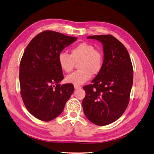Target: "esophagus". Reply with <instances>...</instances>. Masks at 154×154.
<instances>
[{
    "label": "esophagus",
    "instance_id": "1",
    "mask_svg": "<svg viewBox=\"0 0 154 154\" xmlns=\"http://www.w3.org/2000/svg\"><path fill=\"white\" fill-rule=\"evenodd\" d=\"M74 88H75V89H81V86H77V85H74Z\"/></svg>",
    "mask_w": 154,
    "mask_h": 154
}]
</instances>
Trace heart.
Wrapping results in <instances>:
<instances>
[{
  "mask_svg": "<svg viewBox=\"0 0 154 154\" xmlns=\"http://www.w3.org/2000/svg\"><path fill=\"white\" fill-rule=\"evenodd\" d=\"M58 61L61 69L69 73L79 63L80 70L75 71L66 77V82L74 85H81L89 81L91 74L97 75L103 65V55L101 51L96 49L93 45L82 42L70 50V54L60 53Z\"/></svg>",
  "mask_w": 154,
  "mask_h": 154,
  "instance_id": "b5f03b06",
  "label": "heart"
}]
</instances>
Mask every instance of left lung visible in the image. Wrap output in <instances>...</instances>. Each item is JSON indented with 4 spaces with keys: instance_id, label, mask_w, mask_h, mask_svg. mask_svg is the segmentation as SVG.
Here are the masks:
<instances>
[{
    "instance_id": "1",
    "label": "left lung",
    "mask_w": 154,
    "mask_h": 154,
    "mask_svg": "<svg viewBox=\"0 0 154 154\" xmlns=\"http://www.w3.org/2000/svg\"><path fill=\"white\" fill-rule=\"evenodd\" d=\"M103 44V65L92 81L83 87L85 116L93 124L105 126L117 121L127 109L133 81L131 61L126 47L111 35L87 37Z\"/></svg>"
}]
</instances>
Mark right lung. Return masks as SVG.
Returning a JSON list of instances; mask_svg holds the SVG:
<instances>
[{
    "label": "right lung",
    "instance_id": "1",
    "mask_svg": "<svg viewBox=\"0 0 154 154\" xmlns=\"http://www.w3.org/2000/svg\"><path fill=\"white\" fill-rule=\"evenodd\" d=\"M77 37L51 30L34 37L26 46L20 65L21 96L26 109L43 121L60 116L74 91L72 84H60L63 79L58 58Z\"/></svg>",
    "mask_w": 154,
    "mask_h": 154
}]
</instances>
